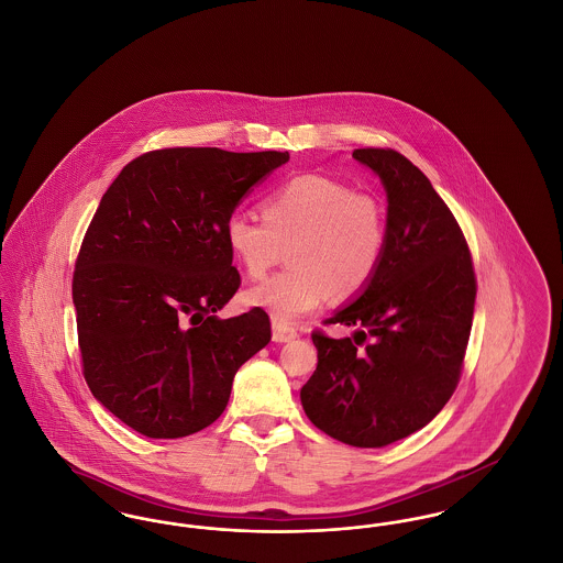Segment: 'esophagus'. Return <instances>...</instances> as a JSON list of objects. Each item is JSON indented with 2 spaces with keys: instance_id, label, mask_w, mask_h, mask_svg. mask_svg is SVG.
<instances>
[{
  "instance_id": "esophagus-1",
  "label": "esophagus",
  "mask_w": 563,
  "mask_h": 563,
  "mask_svg": "<svg viewBox=\"0 0 563 563\" xmlns=\"http://www.w3.org/2000/svg\"><path fill=\"white\" fill-rule=\"evenodd\" d=\"M297 338V331L289 324H283V322H272V340L278 342V344H285V342H291Z\"/></svg>"
}]
</instances>
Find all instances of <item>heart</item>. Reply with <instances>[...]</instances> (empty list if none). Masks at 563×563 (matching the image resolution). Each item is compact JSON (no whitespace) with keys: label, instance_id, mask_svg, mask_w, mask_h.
<instances>
[{"label":"heart","instance_id":"1","mask_svg":"<svg viewBox=\"0 0 563 563\" xmlns=\"http://www.w3.org/2000/svg\"><path fill=\"white\" fill-rule=\"evenodd\" d=\"M262 219L234 213L225 221V244L249 278H262L287 249L289 266L244 294V301L272 321H297L327 295L361 294L386 251V211L365 191L301 175L262 205Z\"/></svg>","mask_w":563,"mask_h":563}]
</instances>
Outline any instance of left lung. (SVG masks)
<instances>
[{
  "mask_svg": "<svg viewBox=\"0 0 563 563\" xmlns=\"http://www.w3.org/2000/svg\"><path fill=\"white\" fill-rule=\"evenodd\" d=\"M386 191V251L369 285L314 333L319 365L299 390L310 422L354 448L424 429L454 393L475 308V272L454 214L393 150H354Z\"/></svg>",
  "mask_w": 563,
  "mask_h": 563,
  "instance_id": "1",
  "label": "left lung"
}]
</instances>
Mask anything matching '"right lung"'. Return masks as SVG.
<instances>
[{
	"label": "right lung",
	"instance_id": "right-lung-1",
	"mask_svg": "<svg viewBox=\"0 0 563 563\" xmlns=\"http://www.w3.org/2000/svg\"><path fill=\"white\" fill-rule=\"evenodd\" d=\"M289 152L173 147L126 164L103 194L74 272L84 377L95 399L152 439L207 429L234 375L268 346L253 308L214 314L241 274L225 221Z\"/></svg>",
	"mask_w": 563,
	"mask_h": 563
}]
</instances>
